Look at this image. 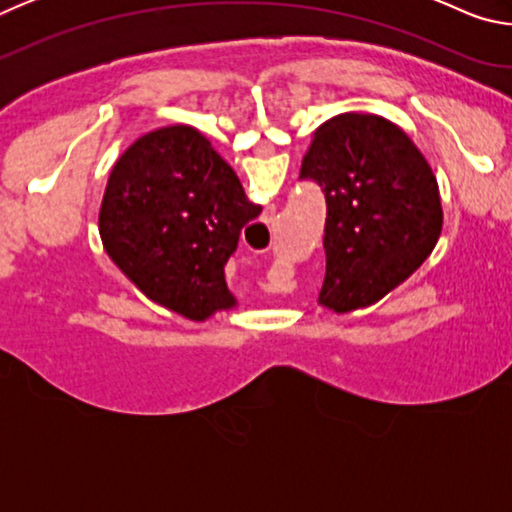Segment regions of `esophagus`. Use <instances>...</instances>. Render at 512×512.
Segmentation results:
<instances>
[{
    "mask_svg": "<svg viewBox=\"0 0 512 512\" xmlns=\"http://www.w3.org/2000/svg\"><path fill=\"white\" fill-rule=\"evenodd\" d=\"M266 216H275V207H268V210H266Z\"/></svg>",
    "mask_w": 512,
    "mask_h": 512,
    "instance_id": "obj_1",
    "label": "esophagus"
}]
</instances>
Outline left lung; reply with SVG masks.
Here are the masks:
<instances>
[{"instance_id":"1","label":"left lung","mask_w":512,"mask_h":512,"mask_svg":"<svg viewBox=\"0 0 512 512\" xmlns=\"http://www.w3.org/2000/svg\"><path fill=\"white\" fill-rule=\"evenodd\" d=\"M300 178L323 187L325 282L318 305L350 314L379 302L427 262L443 232L438 180L400 126L370 112L320 124Z\"/></svg>"}]
</instances>
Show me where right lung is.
<instances>
[{
	"instance_id": "right-lung-1",
	"label": "right lung",
	"mask_w": 512,
	"mask_h": 512,
	"mask_svg": "<svg viewBox=\"0 0 512 512\" xmlns=\"http://www.w3.org/2000/svg\"><path fill=\"white\" fill-rule=\"evenodd\" d=\"M262 212L192 126L146 133L119 155L99 210L103 250L155 305L196 323L237 307L225 262Z\"/></svg>"
}]
</instances>
